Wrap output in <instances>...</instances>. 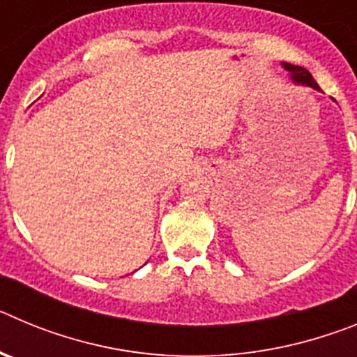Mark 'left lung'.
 Returning <instances> with one entry per match:
<instances>
[{
	"label": "left lung",
	"mask_w": 357,
	"mask_h": 357,
	"mask_svg": "<svg viewBox=\"0 0 357 357\" xmlns=\"http://www.w3.org/2000/svg\"><path fill=\"white\" fill-rule=\"evenodd\" d=\"M282 68H284L286 71H288V77L291 78L293 84L305 85V87H311V89L320 91L318 84H317V82H314L313 75H311V73H309L305 68H302V66L289 64V62H282Z\"/></svg>",
	"instance_id": "left-lung-1"
}]
</instances>
